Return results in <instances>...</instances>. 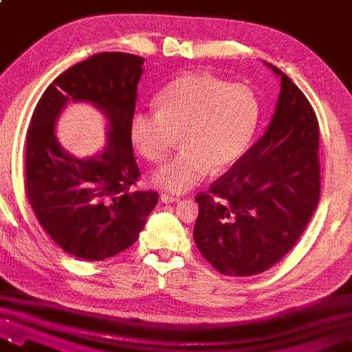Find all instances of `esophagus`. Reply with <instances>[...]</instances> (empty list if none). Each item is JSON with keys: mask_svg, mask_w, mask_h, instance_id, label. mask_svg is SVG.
Listing matches in <instances>:
<instances>
[{"mask_svg": "<svg viewBox=\"0 0 352 352\" xmlns=\"http://www.w3.org/2000/svg\"><path fill=\"white\" fill-rule=\"evenodd\" d=\"M180 201V196H172V194H161V202L164 204H172V202H178Z\"/></svg>", "mask_w": 352, "mask_h": 352, "instance_id": "1", "label": "esophagus"}]
</instances>
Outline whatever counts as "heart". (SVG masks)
I'll use <instances>...</instances> for the list:
<instances>
[{"mask_svg":"<svg viewBox=\"0 0 352 352\" xmlns=\"http://www.w3.org/2000/svg\"><path fill=\"white\" fill-rule=\"evenodd\" d=\"M156 112H138L129 123L131 140L150 162L169 155L180 134L183 150L155 172L153 183L180 194L213 172L226 170L248 148L259 124L261 106L243 83L188 72L162 88Z\"/></svg>","mask_w":352,"mask_h":352,"instance_id":"heart-1","label":"heart"}]
</instances>
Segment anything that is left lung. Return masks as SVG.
<instances>
[{
  "label": "left lung",
  "instance_id": "1",
  "mask_svg": "<svg viewBox=\"0 0 352 352\" xmlns=\"http://www.w3.org/2000/svg\"><path fill=\"white\" fill-rule=\"evenodd\" d=\"M267 66L281 77L269 128L208 192L196 196L194 242L226 276L261 274L285 258L321 196L316 113L285 72Z\"/></svg>",
  "mask_w": 352,
  "mask_h": 352
}]
</instances>
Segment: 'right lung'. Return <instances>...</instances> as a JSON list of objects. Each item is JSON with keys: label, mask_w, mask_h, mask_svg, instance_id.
Wrapping results in <instances>:
<instances>
[{"label": "right lung", "mask_w": 352, "mask_h": 352, "mask_svg": "<svg viewBox=\"0 0 352 352\" xmlns=\"http://www.w3.org/2000/svg\"><path fill=\"white\" fill-rule=\"evenodd\" d=\"M144 58L102 52L77 63L47 87L26 133L25 190L50 239L67 254L104 261L129 248L158 204V192L134 190L140 172L129 123ZM67 102H90L108 120V144L91 159L62 150L54 124Z\"/></svg>", "instance_id": "1"}]
</instances>
